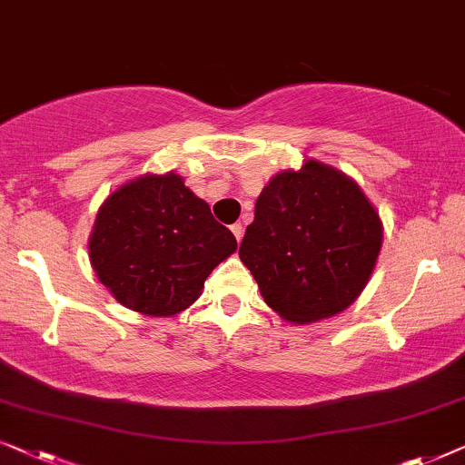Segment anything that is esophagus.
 Here are the masks:
<instances>
[{"label": "esophagus", "mask_w": 465, "mask_h": 465, "mask_svg": "<svg viewBox=\"0 0 465 465\" xmlns=\"http://www.w3.org/2000/svg\"><path fill=\"white\" fill-rule=\"evenodd\" d=\"M232 232H233V235H235V240H242V235H244V227H242V223H233L232 225Z\"/></svg>", "instance_id": "obj_1"}]
</instances>
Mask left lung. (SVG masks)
Returning a JSON list of instances; mask_svg holds the SVG:
<instances>
[{"instance_id":"left-lung-1","label":"left lung","mask_w":465,"mask_h":465,"mask_svg":"<svg viewBox=\"0 0 465 465\" xmlns=\"http://www.w3.org/2000/svg\"><path fill=\"white\" fill-rule=\"evenodd\" d=\"M381 240V221L362 189L339 170L307 160L261 192L240 259L273 312L307 324L354 303Z\"/></svg>"}]
</instances>
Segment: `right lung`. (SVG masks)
Segmentation results:
<instances>
[{
	"mask_svg": "<svg viewBox=\"0 0 465 465\" xmlns=\"http://www.w3.org/2000/svg\"><path fill=\"white\" fill-rule=\"evenodd\" d=\"M90 261L122 305L174 316L193 303L204 280L238 248L179 174H145L111 193L96 214Z\"/></svg>",
	"mask_w": 465,
	"mask_h": 465,
	"instance_id": "1",
	"label": "right lung"
}]
</instances>
